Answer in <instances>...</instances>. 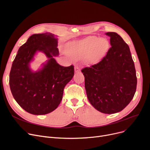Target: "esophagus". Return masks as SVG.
<instances>
[{
    "mask_svg": "<svg viewBox=\"0 0 150 150\" xmlns=\"http://www.w3.org/2000/svg\"><path fill=\"white\" fill-rule=\"evenodd\" d=\"M81 71V69H80V68L78 67V66H76L75 67H74V71H75V73H77V72H79V71Z\"/></svg>",
    "mask_w": 150,
    "mask_h": 150,
    "instance_id": "obj_1",
    "label": "esophagus"
}]
</instances>
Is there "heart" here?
I'll use <instances>...</instances> for the list:
<instances>
[{
	"mask_svg": "<svg viewBox=\"0 0 150 150\" xmlns=\"http://www.w3.org/2000/svg\"><path fill=\"white\" fill-rule=\"evenodd\" d=\"M109 48V42L106 38L89 37L71 42L68 52L76 59L83 57L85 63L95 65L103 59Z\"/></svg>",
	"mask_w": 150,
	"mask_h": 150,
	"instance_id": "1",
	"label": "heart"
}]
</instances>
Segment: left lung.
I'll return each instance as SVG.
<instances>
[{
  "mask_svg": "<svg viewBox=\"0 0 150 150\" xmlns=\"http://www.w3.org/2000/svg\"><path fill=\"white\" fill-rule=\"evenodd\" d=\"M111 47L98 63L82 69L88 101L98 111L115 113L129 104L137 77L130 49L115 32H108Z\"/></svg>",
  "mask_w": 150,
  "mask_h": 150,
  "instance_id": "obj_1",
  "label": "left lung"
}]
</instances>
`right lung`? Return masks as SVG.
I'll return each instance as SVG.
<instances>
[{"label": "right lung", "instance_id": "1", "mask_svg": "<svg viewBox=\"0 0 150 150\" xmlns=\"http://www.w3.org/2000/svg\"><path fill=\"white\" fill-rule=\"evenodd\" d=\"M58 38L51 33L33 34L21 46L10 73V87L18 104L33 115H45L60 104L65 85L74 76V67H64L54 57L59 54ZM48 60L42 68L33 71L30 67L37 52Z\"/></svg>", "mask_w": 150, "mask_h": 150}]
</instances>
